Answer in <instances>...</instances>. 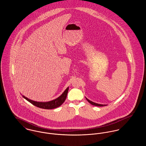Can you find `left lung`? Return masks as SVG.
<instances>
[{
    "label": "left lung",
    "instance_id": "8db88e82",
    "mask_svg": "<svg viewBox=\"0 0 146 146\" xmlns=\"http://www.w3.org/2000/svg\"><path fill=\"white\" fill-rule=\"evenodd\" d=\"M86 100L90 104H92V105H94V106H100V107H101V106H106V105H105V104H96V103H94V102H92V101H90V100H89L88 98H86Z\"/></svg>",
    "mask_w": 146,
    "mask_h": 146
}]
</instances>
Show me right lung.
I'll return each mask as SVG.
<instances>
[{"mask_svg":"<svg viewBox=\"0 0 146 146\" xmlns=\"http://www.w3.org/2000/svg\"><path fill=\"white\" fill-rule=\"evenodd\" d=\"M68 87L64 91V92L62 94L57 98L52 100L51 101H49V102H36L31 100H29V98H27V97L22 96V97L26 100L27 101H29V102H30L31 104L41 108L43 109H53V108H56L60 106H61L63 103L65 101V100L66 98L67 93H68Z\"/></svg>","mask_w":146,"mask_h":146,"instance_id":"right-lung-1","label":"right lung"}]
</instances>
